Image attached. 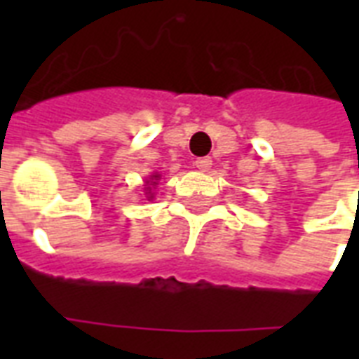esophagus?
<instances>
[{"label":"esophagus","mask_w":359,"mask_h":359,"mask_svg":"<svg viewBox=\"0 0 359 359\" xmlns=\"http://www.w3.org/2000/svg\"><path fill=\"white\" fill-rule=\"evenodd\" d=\"M196 168L199 169V171H208V169L212 168V160L208 156L205 158H197L196 160Z\"/></svg>","instance_id":"1"}]
</instances>
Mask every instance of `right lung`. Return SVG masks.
Wrapping results in <instances>:
<instances>
[{
	"label": "right lung",
	"mask_w": 359,
	"mask_h": 359,
	"mask_svg": "<svg viewBox=\"0 0 359 359\" xmlns=\"http://www.w3.org/2000/svg\"><path fill=\"white\" fill-rule=\"evenodd\" d=\"M158 180H160V175H158V173L151 175V179L147 180L145 194H147V199H149V201H151L152 197H154V194H152V188H154V186L158 184Z\"/></svg>",
	"instance_id": "add662e5"
}]
</instances>
